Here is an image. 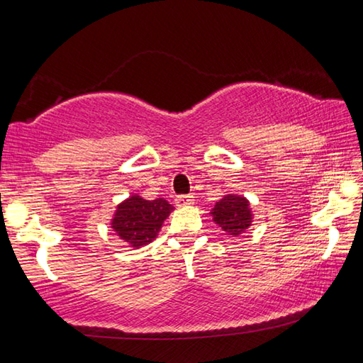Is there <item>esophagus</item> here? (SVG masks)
Listing matches in <instances>:
<instances>
[{"instance_id": "34e87169", "label": "esophagus", "mask_w": 363, "mask_h": 363, "mask_svg": "<svg viewBox=\"0 0 363 363\" xmlns=\"http://www.w3.org/2000/svg\"><path fill=\"white\" fill-rule=\"evenodd\" d=\"M194 203V196L192 195H177L176 196V205L177 206H187Z\"/></svg>"}]
</instances>
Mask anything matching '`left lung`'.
Wrapping results in <instances>:
<instances>
[{"label": "left lung", "mask_w": 363, "mask_h": 363, "mask_svg": "<svg viewBox=\"0 0 363 363\" xmlns=\"http://www.w3.org/2000/svg\"><path fill=\"white\" fill-rule=\"evenodd\" d=\"M213 219L229 235H240L251 225V211L247 199L240 195H225L211 210Z\"/></svg>", "instance_id": "8db88e82"}]
</instances>
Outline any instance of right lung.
<instances>
[{
  "label": "right lung",
  "mask_w": 363,
  "mask_h": 363,
  "mask_svg": "<svg viewBox=\"0 0 363 363\" xmlns=\"http://www.w3.org/2000/svg\"><path fill=\"white\" fill-rule=\"evenodd\" d=\"M171 211L173 206L164 199L144 200L139 195H133L118 205L112 219V229L131 247H144L157 237Z\"/></svg>",
  "instance_id": "right-lung-1"
}]
</instances>
